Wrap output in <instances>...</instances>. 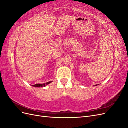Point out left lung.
<instances>
[{
    "label": "left lung",
    "instance_id": "obj_1",
    "mask_svg": "<svg viewBox=\"0 0 128 128\" xmlns=\"http://www.w3.org/2000/svg\"><path fill=\"white\" fill-rule=\"evenodd\" d=\"M94 86H95V85H94Z\"/></svg>",
    "mask_w": 128,
    "mask_h": 128
}]
</instances>
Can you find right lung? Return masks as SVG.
Listing matches in <instances>:
<instances>
[{"label": "right lung", "instance_id": "right-lung-1", "mask_svg": "<svg viewBox=\"0 0 128 128\" xmlns=\"http://www.w3.org/2000/svg\"><path fill=\"white\" fill-rule=\"evenodd\" d=\"M47 82L46 83L44 84H36L35 85H33L32 86H34V87H45L46 85L49 84L50 82Z\"/></svg>", "mask_w": 128, "mask_h": 128}]
</instances>
